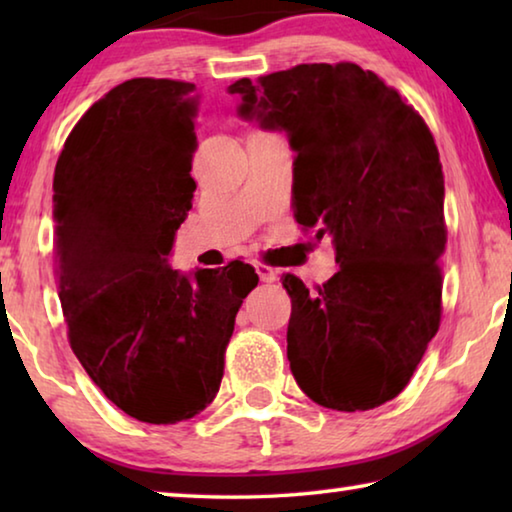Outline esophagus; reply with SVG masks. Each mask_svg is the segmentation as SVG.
I'll return each instance as SVG.
<instances>
[{
    "label": "esophagus",
    "instance_id": "1",
    "mask_svg": "<svg viewBox=\"0 0 512 512\" xmlns=\"http://www.w3.org/2000/svg\"><path fill=\"white\" fill-rule=\"evenodd\" d=\"M255 271H257L259 280H262V282H275L277 280V271H275V268H271V266L255 262Z\"/></svg>",
    "mask_w": 512,
    "mask_h": 512
}]
</instances>
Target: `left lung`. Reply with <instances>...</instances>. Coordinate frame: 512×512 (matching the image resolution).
<instances>
[{"label":"left lung","mask_w":512,"mask_h":512,"mask_svg":"<svg viewBox=\"0 0 512 512\" xmlns=\"http://www.w3.org/2000/svg\"><path fill=\"white\" fill-rule=\"evenodd\" d=\"M237 115L289 137L298 223L332 237L316 293L284 275L287 357L309 400L368 411L404 391L440 325L445 180L427 124L354 63L298 65L228 88Z\"/></svg>","instance_id":"obj_1"}]
</instances>
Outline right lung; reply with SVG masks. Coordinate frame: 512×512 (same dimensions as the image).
Wrapping results in <instances>:
<instances>
[{"instance_id": "obj_1", "label": "right lung", "mask_w": 512, "mask_h": 512, "mask_svg": "<svg viewBox=\"0 0 512 512\" xmlns=\"http://www.w3.org/2000/svg\"><path fill=\"white\" fill-rule=\"evenodd\" d=\"M196 85L133 79L69 133L54 173L58 298L69 345L131 418L176 424L219 393L253 266L180 273L173 239L192 210Z\"/></svg>"}]
</instances>
